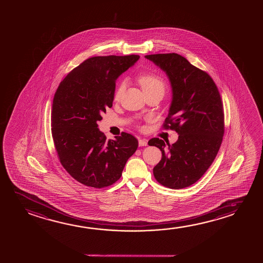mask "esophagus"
<instances>
[{"label": "esophagus", "mask_w": 263, "mask_h": 263, "mask_svg": "<svg viewBox=\"0 0 263 263\" xmlns=\"http://www.w3.org/2000/svg\"><path fill=\"white\" fill-rule=\"evenodd\" d=\"M138 145H139V146H147V140L146 139H145V138H143V139H139L138 140Z\"/></svg>", "instance_id": "obj_1"}]
</instances>
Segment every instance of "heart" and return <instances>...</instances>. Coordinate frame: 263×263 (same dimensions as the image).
<instances>
[{
    "label": "heart",
    "mask_w": 263,
    "mask_h": 263,
    "mask_svg": "<svg viewBox=\"0 0 263 263\" xmlns=\"http://www.w3.org/2000/svg\"><path fill=\"white\" fill-rule=\"evenodd\" d=\"M140 86L142 88L145 93L151 92L155 90H165V84L161 78L157 76L155 74L146 73L140 75L138 79ZM125 89V83L121 82L117 87V90L115 91V99H120L121 95L123 93Z\"/></svg>",
    "instance_id": "obj_1"
}]
</instances>
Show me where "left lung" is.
<instances>
[{
	"mask_svg": "<svg viewBox=\"0 0 263 263\" xmlns=\"http://www.w3.org/2000/svg\"><path fill=\"white\" fill-rule=\"evenodd\" d=\"M168 77L172 102L164 127L179 138L168 141L152 138L162 158L153 168L160 184L181 189L194 184L211 166L224 136V112L219 91L212 78L176 53L146 55Z\"/></svg>",
	"mask_w": 263,
	"mask_h": 263,
	"instance_id": "8db88e82",
	"label": "left lung"
}]
</instances>
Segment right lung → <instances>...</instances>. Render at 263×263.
<instances>
[{"mask_svg": "<svg viewBox=\"0 0 263 263\" xmlns=\"http://www.w3.org/2000/svg\"><path fill=\"white\" fill-rule=\"evenodd\" d=\"M139 58H90L72 69L57 89L51 111L55 147L65 170L84 185H112L138 148V139L125 132L107 140L97 123L106 108L112 107L116 81Z\"/></svg>", "mask_w": 263, "mask_h": 263, "instance_id": "add662e5", "label": "right lung"}]
</instances>
